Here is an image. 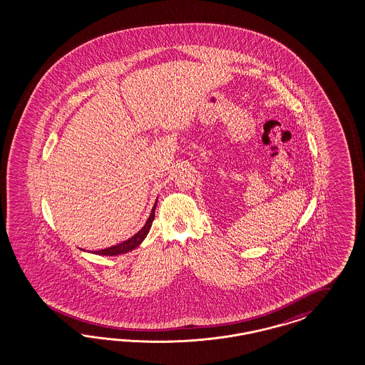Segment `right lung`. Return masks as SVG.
<instances>
[{"label": "right lung", "mask_w": 365, "mask_h": 365, "mask_svg": "<svg viewBox=\"0 0 365 365\" xmlns=\"http://www.w3.org/2000/svg\"><path fill=\"white\" fill-rule=\"evenodd\" d=\"M156 202H158V199H156ZM156 202H155L154 207H153L151 214H150L148 220L145 222V225H144L143 227H142L139 232H136L135 235H133L131 238H128V240L124 241V242L118 243V245L110 246V247H107V249H101V250L93 252V253L98 255H125V253L131 252L133 249H136L140 243L143 242L144 238L147 237V234H148L150 229H151V225H153V221H154L155 218Z\"/></svg>", "instance_id": "obj_1"}]
</instances>
